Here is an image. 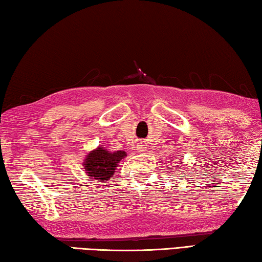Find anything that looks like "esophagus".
<instances>
[{
  "label": "esophagus",
  "mask_w": 262,
  "mask_h": 262,
  "mask_svg": "<svg viewBox=\"0 0 262 262\" xmlns=\"http://www.w3.org/2000/svg\"><path fill=\"white\" fill-rule=\"evenodd\" d=\"M140 152H143L144 151V150H145V147H140Z\"/></svg>",
  "instance_id": "34e87169"
}]
</instances>
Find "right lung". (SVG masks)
Listing matches in <instances>:
<instances>
[{"instance_id": "add662e5", "label": "right lung", "mask_w": 262, "mask_h": 262, "mask_svg": "<svg viewBox=\"0 0 262 262\" xmlns=\"http://www.w3.org/2000/svg\"><path fill=\"white\" fill-rule=\"evenodd\" d=\"M127 156L125 151H107L103 147H98L86 155L83 162L88 176L96 180H108L114 177V172L121 159Z\"/></svg>"}]
</instances>
